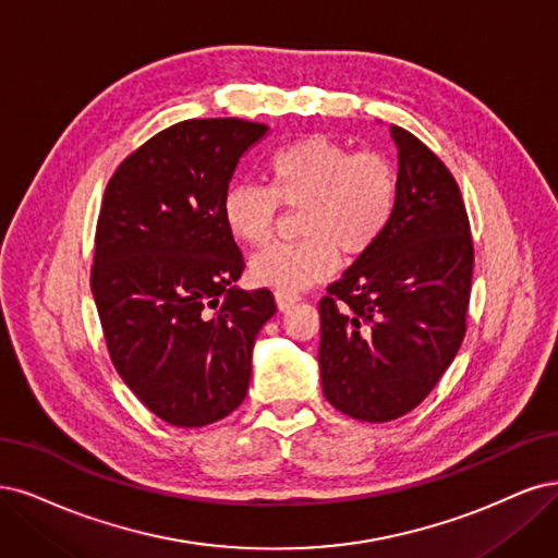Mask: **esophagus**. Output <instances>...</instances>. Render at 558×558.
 Wrapping results in <instances>:
<instances>
[{
  "label": "esophagus",
  "instance_id": "34e87169",
  "mask_svg": "<svg viewBox=\"0 0 558 558\" xmlns=\"http://www.w3.org/2000/svg\"><path fill=\"white\" fill-rule=\"evenodd\" d=\"M299 301V294L294 292H276V303H278V311H287L292 308V305Z\"/></svg>",
  "mask_w": 558,
  "mask_h": 558
}]
</instances>
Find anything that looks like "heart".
<instances>
[{"label": "heart", "instance_id": "heart-1", "mask_svg": "<svg viewBox=\"0 0 558 558\" xmlns=\"http://www.w3.org/2000/svg\"><path fill=\"white\" fill-rule=\"evenodd\" d=\"M268 185L231 183L220 213L247 245L271 241L280 206L299 211L296 243L271 245L250 262V278L278 292H299L329 278L338 250L362 257L385 236L399 206V173L377 150L354 153L327 134L301 136L268 159Z\"/></svg>", "mask_w": 558, "mask_h": 558}]
</instances>
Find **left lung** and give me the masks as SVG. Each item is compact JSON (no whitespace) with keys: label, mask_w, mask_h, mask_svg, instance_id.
<instances>
[{"label":"left lung","mask_w":558,"mask_h":558,"mask_svg":"<svg viewBox=\"0 0 558 558\" xmlns=\"http://www.w3.org/2000/svg\"><path fill=\"white\" fill-rule=\"evenodd\" d=\"M399 206L385 236L319 301L327 401L354 420L391 422L417 408L469 329L473 236L445 161L391 124Z\"/></svg>","instance_id":"1"}]
</instances>
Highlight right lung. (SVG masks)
<instances>
[{"instance_id": "1", "label": "right lung", "mask_w": 558, "mask_h": 558, "mask_svg": "<svg viewBox=\"0 0 558 558\" xmlns=\"http://www.w3.org/2000/svg\"><path fill=\"white\" fill-rule=\"evenodd\" d=\"M241 118H192L143 143L111 175L89 284L111 362L173 426L236 410L253 375L268 290L233 287L243 257L220 204L241 155L266 134Z\"/></svg>"}]
</instances>
